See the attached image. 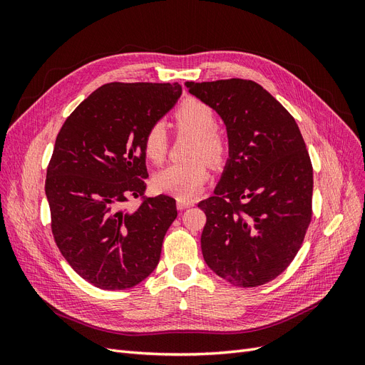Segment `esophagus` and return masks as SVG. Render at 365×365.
Instances as JSON below:
<instances>
[{"mask_svg": "<svg viewBox=\"0 0 365 365\" xmlns=\"http://www.w3.org/2000/svg\"><path fill=\"white\" fill-rule=\"evenodd\" d=\"M195 202L193 201H182V200H178V202H176V207H178V210H185V208H190L193 207Z\"/></svg>", "mask_w": 365, "mask_h": 365, "instance_id": "34e87169", "label": "esophagus"}]
</instances>
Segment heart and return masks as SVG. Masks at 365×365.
<instances>
[{
    "mask_svg": "<svg viewBox=\"0 0 365 365\" xmlns=\"http://www.w3.org/2000/svg\"><path fill=\"white\" fill-rule=\"evenodd\" d=\"M175 125L180 132L193 134L195 141L189 152L192 161L172 164L158 172L153 178V187L161 193L172 195L187 201L200 193L210 178L207 163L222 164L228 153V143L216 130L215 109L197 98H187L175 111ZM169 149V137L165 126L160 121L148 128L143 137V152L153 163L161 164Z\"/></svg>",
    "mask_w": 365,
    "mask_h": 365,
    "instance_id": "b5f03b06",
    "label": "heart"
}]
</instances>
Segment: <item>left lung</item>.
<instances>
[{"label": "left lung", "mask_w": 365, "mask_h": 365, "mask_svg": "<svg viewBox=\"0 0 365 365\" xmlns=\"http://www.w3.org/2000/svg\"><path fill=\"white\" fill-rule=\"evenodd\" d=\"M212 106L228 135L215 196L201 201V248L208 268L242 288L280 275L300 250L312 219L314 170L294 117L245 79L185 82Z\"/></svg>", "instance_id": "left-lung-1"}]
</instances>
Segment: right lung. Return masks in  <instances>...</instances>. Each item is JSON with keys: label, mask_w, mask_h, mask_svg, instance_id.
Instances as JSON below:
<instances>
[{"label": "right lung", "mask_w": 365, "mask_h": 365, "mask_svg": "<svg viewBox=\"0 0 365 365\" xmlns=\"http://www.w3.org/2000/svg\"><path fill=\"white\" fill-rule=\"evenodd\" d=\"M181 93L178 83H106L74 109L56 137L46 180L53 237L96 288H132L160 262L178 212L168 195L143 197V137ZM130 195L143 200L135 210L123 208Z\"/></svg>", "instance_id": "obj_1"}]
</instances>
